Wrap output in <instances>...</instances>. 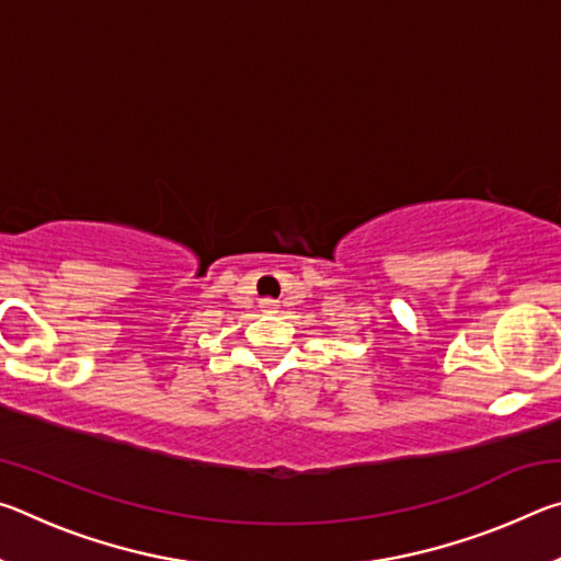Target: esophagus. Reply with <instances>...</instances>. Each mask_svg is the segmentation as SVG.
I'll return each mask as SVG.
<instances>
[{"instance_id": "esophagus-1", "label": "esophagus", "mask_w": 561, "mask_h": 561, "mask_svg": "<svg viewBox=\"0 0 561 561\" xmlns=\"http://www.w3.org/2000/svg\"><path fill=\"white\" fill-rule=\"evenodd\" d=\"M260 309L264 311V314H274V311L279 309V301L277 299H262L260 301Z\"/></svg>"}]
</instances>
